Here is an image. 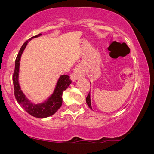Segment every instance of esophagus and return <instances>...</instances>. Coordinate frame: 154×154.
Masks as SVG:
<instances>
[{
	"mask_svg": "<svg viewBox=\"0 0 154 154\" xmlns=\"http://www.w3.org/2000/svg\"><path fill=\"white\" fill-rule=\"evenodd\" d=\"M84 69H83V68L80 66V65H79V66L75 67L73 72L70 75V78H71V79L73 82H75L77 79H79V78H81V77H84Z\"/></svg>",
	"mask_w": 154,
	"mask_h": 154,
	"instance_id": "1",
	"label": "esophagus"
}]
</instances>
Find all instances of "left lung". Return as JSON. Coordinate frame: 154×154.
Here are the masks:
<instances>
[{"instance_id":"left-lung-1","label":"left lung","mask_w":154,"mask_h":154,"mask_svg":"<svg viewBox=\"0 0 154 154\" xmlns=\"http://www.w3.org/2000/svg\"><path fill=\"white\" fill-rule=\"evenodd\" d=\"M86 103H87L88 106H89L90 109H92V106H91V93H88L87 98H86Z\"/></svg>"}]
</instances>
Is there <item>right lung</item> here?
Listing matches in <instances>:
<instances>
[{
	"mask_svg": "<svg viewBox=\"0 0 154 154\" xmlns=\"http://www.w3.org/2000/svg\"><path fill=\"white\" fill-rule=\"evenodd\" d=\"M42 34H39L36 36L32 37L22 45L19 50V52L17 56L15 61V69L13 75V83L14 88V95L19 105L22 106L24 111L29 114L37 118H45L48 117L56 112L62 105V94L63 92L69 87L72 83L71 79L68 75H63L60 76L59 80L56 83L54 93L49 98L44 100L43 103L35 104L28 99L24 94L19 83V65H20V59L23 51L29 43L31 39L40 37Z\"/></svg>",
	"mask_w": 154,
	"mask_h": 154,
	"instance_id": "1",
	"label": "right lung"
}]
</instances>
